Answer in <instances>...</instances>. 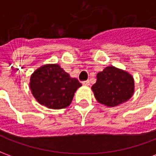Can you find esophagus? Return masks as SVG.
I'll use <instances>...</instances> for the list:
<instances>
[{
    "mask_svg": "<svg viewBox=\"0 0 156 156\" xmlns=\"http://www.w3.org/2000/svg\"><path fill=\"white\" fill-rule=\"evenodd\" d=\"M83 84L84 85V86H89L90 83H89V81H88V80H87V81L83 82Z\"/></svg>",
    "mask_w": 156,
    "mask_h": 156,
    "instance_id": "obj_1",
    "label": "esophagus"
}]
</instances>
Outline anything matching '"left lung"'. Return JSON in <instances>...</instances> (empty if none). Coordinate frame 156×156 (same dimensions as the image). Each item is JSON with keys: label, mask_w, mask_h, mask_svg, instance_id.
Masks as SVG:
<instances>
[{"label": "left lung", "mask_w": 156, "mask_h": 156, "mask_svg": "<svg viewBox=\"0 0 156 156\" xmlns=\"http://www.w3.org/2000/svg\"><path fill=\"white\" fill-rule=\"evenodd\" d=\"M97 101L108 107H115L127 102L134 93V80L128 72L108 66L97 74L92 86Z\"/></svg>", "instance_id": "8db88e82"}]
</instances>
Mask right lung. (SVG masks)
<instances>
[{
    "instance_id": "add662e5",
    "label": "right lung",
    "mask_w": 156,
    "mask_h": 156,
    "mask_svg": "<svg viewBox=\"0 0 156 156\" xmlns=\"http://www.w3.org/2000/svg\"><path fill=\"white\" fill-rule=\"evenodd\" d=\"M30 88L39 104L51 109L67 108L82 84L57 63L45 64L33 72Z\"/></svg>"
}]
</instances>
